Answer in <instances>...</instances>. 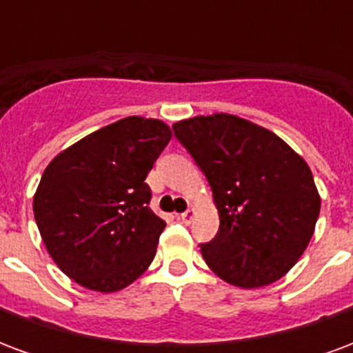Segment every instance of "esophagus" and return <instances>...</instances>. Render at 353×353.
Returning <instances> with one entry per match:
<instances>
[{"label": "esophagus", "mask_w": 353, "mask_h": 353, "mask_svg": "<svg viewBox=\"0 0 353 353\" xmlns=\"http://www.w3.org/2000/svg\"><path fill=\"white\" fill-rule=\"evenodd\" d=\"M179 219H181V221H183L185 225H189V223H191L192 219H194V210H192V208H189L187 212H183V214L179 215Z\"/></svg>", "instance_id": "esophagus-1"}]
</instances>
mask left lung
<instances>
[{"instance_id":"1","label":"left lung","mask_w":353,"mask_h":353,"mask_svg":"<svg viewBox=\"0 0 353 353\" xmlns=\"http://www.w3.org/2000/svg\"><path fill=\"white\" fill-rule=\"evenodd\" d=\"M172 128L204 172L219 212L217 234L200 244L206 265L236 288L280 280L318 221L321 200L308 164L274 132L229 113Z\"/></svg>"}]
</instances>
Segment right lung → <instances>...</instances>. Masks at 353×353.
<instances>
[{"label":"right lung","mask_w":353,"mask_h":353,"mask_svg":"<svg viewBox=\"0 0 353 353\" xmlns=\"http://www.w3.org/2000/svg\"><path fill=\"white\" fill-rule=\"evenodd\" d=\"M172 139L159 119L126 117L57 154L34 196L47 252L79 285L121 291L151 265L166 227L145 183Z\"/></svg>","instance_id":"right-lung-1"}]
</instances>
